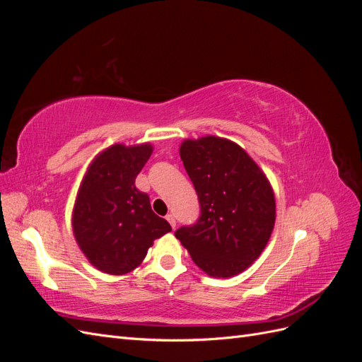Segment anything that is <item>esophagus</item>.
I'll list each match as a JSON object with an SVG mask.
<instances>
[{
  "label": "esophagus",
  "mask_w": 362,
  "mask_h": 362,
  "mask_svg": "<svg viewBox=\"0 0 362 362\" xmlns=\"http://www.w3.org/2000/svg\"><path fill=\"white\" fill-rule=\"evenodd\" d=\"M166 221L170 223L172 229L175 228V225H177V222H175V216H173V214H168V216H166Z\"/></svg>",
  "instance_id": "obj_1"
}]
</instances>
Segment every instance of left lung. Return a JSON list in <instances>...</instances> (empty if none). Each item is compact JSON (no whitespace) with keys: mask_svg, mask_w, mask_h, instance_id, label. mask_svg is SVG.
Returning <instances> with one entry per match:
<instances>
[{"mask_svg":"<svg viewBox=\"0 0 362 362\" xmlns=\"http://www.w3.org/2000/svg\"><path fill=\"white\" fill-rule=\"evenodd\" d=\"M180 156L199 201V217L175 231L196 266L214 278L247 269L275 225V196L266 175L233 141L185 140Z\"/></svg>","mask_w":362,"mask_h":362,"instance_id":"obj_1","label":"left lung"}]
</instances>
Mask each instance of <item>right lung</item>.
I'll return each instance as SVG.
<instances>
[{"instance_id":"right-lung-1","label":"right lung","mask_w":362,"mask_h":362,"mask_svg":"<svg viewBox=\"0 0 362 362\" xmlns=\"http://www.w3.org/2000/svg\"><path fill=\"white\" fill-rule=\"evenodd\" d=\"M152 154L149 145H113L87 170L74 208L72 226L80 249L92 264L124 275L146 257L156 238L172 231L151 208L136 177Z\"/></svg>"}]
</instances>
